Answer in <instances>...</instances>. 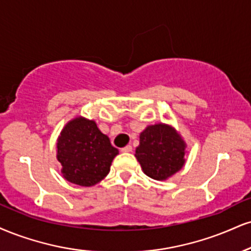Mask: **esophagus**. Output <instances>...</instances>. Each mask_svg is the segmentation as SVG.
<instances>
[{
    "mask_svg": "<svg viewBox=\"0 0 251 251\" xmlns=\"http://www.w3.org/2000/svg\"><path fill=\"white\" fill-rule=\"evenodd\" d=\"M122 152H124V153H129V152H132V146H131V145H127V146L123 147Z\"/></svg>",
    "mask_w": 251,
    "mask_h": 251,
    "instance_id": "1",
    "label": "esophagus"
}]
</instances>
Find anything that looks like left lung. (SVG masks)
<instances>
[{"label": "left lung", "instance_id": "1", "mask_svg": "<svg viewBox=\"0 0 251 251\" xmlns=\"http://www.w3.org/2000/svg\"><path fill=\"white\" fill-rule=\"evenodd\" d=\"M186 143L170 125L155 124L140 133L135 158L143 172L154 180H166L185 165Z\"/></svg>", "mask_w": 251, "mask_h": 251}]
</instances>
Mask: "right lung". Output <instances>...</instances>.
Wrapping results in <instances>:
<instances>
[{
    "mask_svg": "<svg viewBox=\"0 0 251 251\" xmlns=\"http://www.w3.org/2000/svg\"><path fill=\"white\" fill-rule=\"evenodd\" d=\"M119 151L102 134L93 120L77 117L64 126L57 140V160L64 179L76 185L91 187L110 172Z\"/></svg>",
    "mask_w": 251,
    "mask_h": 251,
    "instance_id": "right-lung-1",
    "label": "right lung"
}]
</instances>
